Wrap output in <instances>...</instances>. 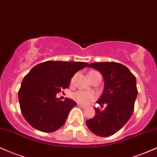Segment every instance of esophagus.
Returning <instances> with one entry per match:
<instances>
[{
  "label": "esophagus",
  "mask_w": 157,
  "mask_h": 157,
  "mask_svg": "<svg viewBox=\"0 0 157 157\" xmlns=\"http://www.w3.org/2000/svg\"><path fill=\"white\" fill-rule=\"evenodd\" d=\"M77 106H79V107H82V108H84V109L86 108V106H84V105H82V104H77Z\"/></svg>",
  "instance_id": "34e87169"
}]
</instances>
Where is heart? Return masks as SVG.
Segmentation results:
<instances>
[{
    "label": "heart",
    "instance_id": "b5f03b06",
    "mask_svg": "<svg viewBox=\"0 0 157 157\" xmlns=\"http://www.w3.org/2000/svg\"><path fill=\"white\" fill-rule=\"evenodd\" d=\"M97 73H99L97 71H90L89 73V76L90 79L93 78V76ZM74 80V77L71 79V83L73 82ZM73 98L74 99L75 101L79 103V104H89L90 103H91L92 101L96 99V94L93 92H86V91H83V90H78L74 93L72 95Z\"/></svg>",
    "mask_w": 157,
    "mask_h": 157
}]
</instances>
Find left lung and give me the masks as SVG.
Segmentation results:
<instances>
[{"label":"left lung","mask_w":157,"mask_h":157,"mask_svg":"<svg viewBox=\"0 0 157 157\" xmlns=\"http://www.w3.org/2000/svg\"><path fill=\"white\" fill-rule=\"evenodd\" d=\"M88 67L101 72L104 88L98 101L104 111L95 108V115L86 121L88 128L99 137H109L118 132L130 119L137 96L135 76L126 66L117 62H94Z\"/></svg>","instance_id":"8db88e82"}]
</instances>
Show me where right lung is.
<instances>
[{
	"label": "right lung",
	"instance_id": "obj_1",
	"mask_svg": "<svg viewBox=\"0 0 157 157\" xmlns=\"http://www.w3.org/2000/svg\"><path fill=\"white\" fill-rule=\"evenodd\" d=\"M86 66L82 62L47 61L24 77L18 98L24 118L33 128L49 133L63 126L76 103L67 98L60 101L56 93L69 87L72 77Z\"/></svg>",
	"mask_w": 157,
	"mask_h": 157
}]
</instances>
